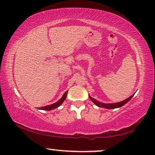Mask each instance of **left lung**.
<instances>
[{
	"mask_svg": "<svg viewBox=\"0 0 155 155\" xmlns=\"http://www.w3.org/2000/svg\"><path fill=\"white\" fill-rule=\"evenodd\" d=\"M134 94H133L131 96L128 97L127 99L123 100V101H121L119 102H115V103H103V102H101L98 101V100L93 98V97H91L90 95H89V97H90L91 101H92L93 103L95 104V105H97V107H100L106 108V109H116V108L121 107L124 105V104H126L130 99L132 98L133 96L134 95Z\"/></svg>",
	"mask_w": 155,
	"mask_h": 155,
	"instance_id": "1",
	"label": "left lung"
}]
</instances>
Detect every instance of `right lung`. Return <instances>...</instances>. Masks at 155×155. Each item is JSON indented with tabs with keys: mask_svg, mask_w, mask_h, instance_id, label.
Wrapping results in <instances>:
<instances>
[{
	"mask_svg": "<svg viewBox=\"0 0 155 155\" xmlns=\"http://www.w3.org/2000/svg\"><path fill=\"white\" fill-rule=\"evenodd\" d=\"M67 93H68V91H66V92L64 93V95H62V97H61V98L59 100L58 102H55V103H53V104H50V105L42 107H38V110L50 111V110H54V109H55V108H58V107H60L61 104L63 103V102L64 101L65 99H66Z\"/></svg>",
	"mask_w": 155,
	"mask_h": 155,
	"instance_id": "1",
	"label": "right lung"
}]
</instances>
